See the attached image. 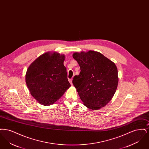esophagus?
<instances>
[{
  "label": "esophagus",
  "instance_id": "obj_1",
  "mask_svg": "<svg viewBox=\"0 0 149 149\" xmlns=\"http://www.w3.org/2000/svg\"><path fill=\"white\" fill-rule=\"evenodd\" d=\"M69 81L70 82V84L71 85H72V79H69Z\"/></svg>",
  "mask_w": 149,
  "mask_h": 149
}]
</instances>
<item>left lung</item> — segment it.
<instances>
[{"instance_id": "1", "label": "left lung", "mask_w": 149, "mask_h": 149, "mask_svg": "<svg viewBox=\"0 0 149 149\" xmlns=\"http://www.w3.org/2000/svg\"><path fill=\"white\" fill-rule=\"evenodd\" d=\"M73 58L80 68L72 84L85 106L98 110L106 106L116 91L118 70L115 64L98 52H75Z\"/></svg>"}]
</instances>
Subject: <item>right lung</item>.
I'll return each instance as SVG.
<instances>
[{
  "label": "right lung",
  "mask_w": 149,
  "mask_h": 149,
  "mask_svg": "<svg viewBox=\"0 0 149 149\" xmlns=\"http://www.w3.org/2000/svg\"><path fill=\"white\" fill-rule=\"evenodd\" d=\"M64 60V55L47 52L36 58L27 70L26 82L29 91L44 106L54 104L71 86Z\"/></svg>",
  "instance_id": "1"
}]
</instances>
